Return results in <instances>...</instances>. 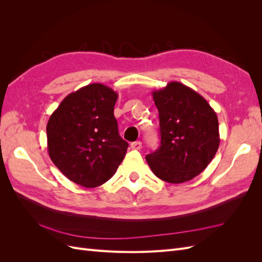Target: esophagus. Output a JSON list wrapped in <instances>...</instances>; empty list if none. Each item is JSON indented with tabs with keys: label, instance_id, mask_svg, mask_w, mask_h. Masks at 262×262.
Wrapping results in <instances>:
<instances>
[{
	"label": "esophagus",
	"instance_id": "obj_1",
	"mask_svg": "<svg viewBox=\"0 0 262 262\" xmlns=\"http://www.w3.org/2000/svg\"><path fill=\"white\" fill-rule=\"evenodd\" d=\"M141 147H142V143L140 141L133 142V143H131V148L132 149H141Z\"/></svg>",
	"mask_w": 262,
	"mask_h": 262
}]
</instances>
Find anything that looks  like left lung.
I'll list each match as a JSON object with an SVG mask.
<instances>
[{
  "label": "left lung",
  "mask_w": 262,
  "mask_h": 262,
  "mask_svg": "<svg viewBox=\"0 0 262 262\" xmlns=\"http://www.w3.org/2000/svg\"><path fill=\"white\" fill-rule=\"evenodd\" d=\"M152 96L160 115L161 146L146 155V162L166 182L191 180L217 152L216 113L200 94L179 82H169Z\"/></svg>",
  "instance_id": "8db88e82"
}]
</instances>
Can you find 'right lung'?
<instances>
[{"mask_svg": "<svg viewBox=\"0 0 262 262\" xmlns=\"http://www.w3.org/2000/svg\"><path fill=\"white\" fill-rule=\"evenodd\" d=\"M118 94L93 83L69 94L47 123L48 153L71 181L95 188L112 178L129 144L114 116Z\"/></svg>", "mask_w": 262, "mask_h": 262, "instance_id": "right-lung-1", "label": "right lung"}]
</instances>
